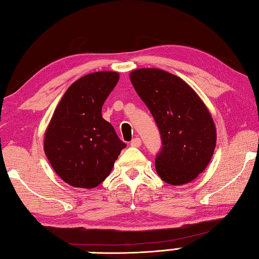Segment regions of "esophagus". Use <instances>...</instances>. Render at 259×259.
<instances>
[{"instance_id": "1", "label": "esophagus", "mask_w": 259, "mask_h": 259, "mask_svg": "<svg viewBox=\"0 0 259 259\" xmlns=\"http://www.w3.org/2000/svg\"><path fill=\"white\" fill-rule=\"evenodd\" d=\"M130 145L133 146V147H140V145H142V140H140V138L136 137V138H134L133 140H131Z\"/></svg>"}]
</instances>
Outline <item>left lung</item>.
<instances>
[{
	"instance_id": "8db88e82",
	"label": "left lung",
	"mask_w": 259,
	"mask_h": 259,
	"mask_svg": "<svg viewBox=\"0 0 259 259\" xmlns=\"http://www.w3.org/2000/svg\"><path fill=\"white\" fill-rule=\"evenodd\" d=\"M130 80L161 133L157 175L172 186L195 180L208 165L216 146V128L204 102L181 78L161 69L134 70Z\"/></svg>"
}]
</instances>
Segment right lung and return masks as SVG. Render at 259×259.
<instances>
[{
	"instance_id": "1",
	"label": "right lung",
	"mask_w": 259,
	"mask_h": 259,
	"mask_svg": "<svg viewBox=\"0 0 259 259\" xmlns=\"http://www.w3.org/2000/svg\"><path fill=\"white\" fill-rule=\"evenodd\" d=\"M119 81L115 71L79 78L56 106L44 136V152L56 175L68 185L93 189L109 177L125 144L102 106Z\"/></svg>"
}]
</instances>
